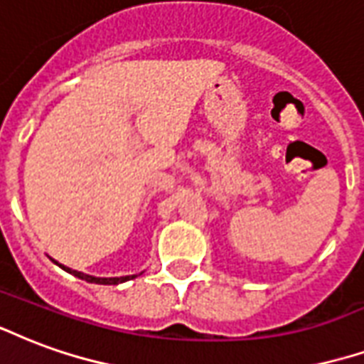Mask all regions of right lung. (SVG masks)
<instances>
[{"mask_svg": "<svg viewBox=\"0 0 364 364\" xmlns=\"http://www.w3.org/2000/svg\"><path fill=\"white\" fill-rule=\"evenodd\" d=\"M53 262H55V260H53ZM55 264H58L59 268H63L65 272H69V274H73L75 278L85 279V282H88V284L117 285V284H123V282H129V279L136 278V274H133V276H121V278H96V276H88V274H82V272H77V270H73V268H67V266L59 264V262H55Z\"/></svg>", "mask_w": 364, "mask_h": 364, "instance_id": "1", "label": "right lung"}]
</instances>
